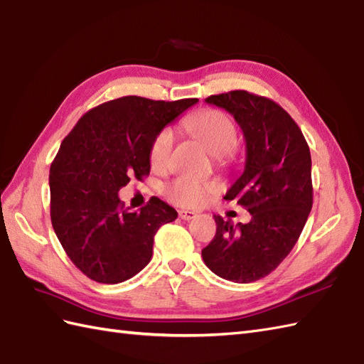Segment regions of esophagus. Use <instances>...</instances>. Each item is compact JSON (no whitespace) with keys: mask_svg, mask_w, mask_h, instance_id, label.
Wrapping results in <instances>:
<instances>
[{"mask_svg":"<svg viewBox=\"0 0 364 364\" xmlns=\"http://www.w3.org/2000/svg\"><path fill=\"white\" fill-rule=\"evenodd\" d=\"M180 218H183V220H192V218L197 217V213H193V210H180L178 213Z\"/></svg>","mask_w":364,"mask_h":364,"instance_id":"34e87169","label":"esophagus"}]
</instances>
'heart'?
Listing matches in <instances>:
<instances>
[{
	"instance_id": "obj_1",
	"label": "heart",
	"mask_w": 364,
	"mask_h": 364,
	"mask_svg": "<svg viewBox=\"0 0 364 364\" xmlns=\"http://www.w3.org/2000/svg\"><path fill=\"white\" fill-rule=\"evenodd\" d=\"M183 127L215 156L230 155L239 142L237 127L220 109H201L186 117ZM173 139V130L171 127H164L151 141L149 161L154 171H164L167 167ZM217 191L218 188L214 183H200L188 178H176L166 186L167 198L183 208L201 206Z\"/></svg>"
}]
</instances>
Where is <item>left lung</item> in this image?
Wrapping results in <instances>:
<instances>
[{
  "instance_id": "1",
  "label": "left lung",
  "mask_w": 364,
  "mask_h": 364,
  "mask_svg": "<svg viewBox=\"0 0 364 364\" xmlns=\"http://www.w3.org/2000/svg\"><path fill=\"white\" fill-rule=\"evenodd\" d=\"M240 125L247 142L245 171L225 200L251 214L232 225L214 215L217 232L201 257L226 281L248 284L265 277L290 255L314 205L311 158L298 124L274 100L235 90L209 96Z\"/></svg>"
}]
</instances>
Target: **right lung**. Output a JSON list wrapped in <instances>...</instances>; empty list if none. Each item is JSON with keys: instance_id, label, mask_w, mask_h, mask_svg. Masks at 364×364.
Listing matches in <instances>:
<instances>
[{"instance_id": "1", "label": "right lung", "mask_w": 364, "mask_h": 364, "mask_svg": "<svg viewBox=\"0 0 364 364\" xmlns=\"http://www.w3.org/2000/svg\"><path fill=\"white\" fill-rule=\"evenodd\" d=\"M197 102L119 97L90 109L62 141L49 168L50 222L68 257L92 281L119 284L138 274L159 226L178 215L156 197L133 210L117 192L150 173L151 141Z\"/></svg>"}]
</instances>
